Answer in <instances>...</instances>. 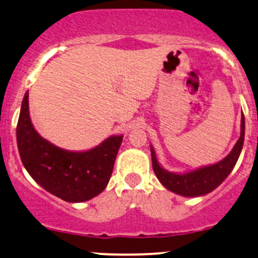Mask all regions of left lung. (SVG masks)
Instances as JSON below:
<instances>
[{
	"mask_svg": "<svg viewBox=\"0 0 258 258\" xmlns=\"http://www.w3.org/2000/svg\"><path fill=\"white\" fill-rule=\"evenodd\" d=\"M243 139H245V118H241V135L231 153L225 159L214 165L200 168L186 174H174L164 170L156 160L154 149L151 148V161L156 177L161 184L170 191L182 196H201L215 190L228 176L231 170L237 163V159L242 150Z\"/></svg>",
	"mask_w": 258,
	"mask_h": 258,
	"instance_id": "obj_1",
	"label": "left lung"
}]
</instances>
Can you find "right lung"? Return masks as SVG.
Returning a JSON list of instances; mask_svg holds the SVG:
<instances>
[{
    "label": "right lung",
    "mask_w": 258,
    "mask_h": 258,
    "mask_svg": "<svg viewBox=\"0 0 258 258\" xmlns=\"http://www.w3.org/2000/svg\"><path fill=\"white\" fill-rule=\"evenodd\" d=\"M123 135L110 137L99 147L73 153L54 147L36 132L28 114V93L17 123L21 160L37 184L68 203L99 195L109 182Z\"/></svg>",
    "instance_id": "1"
}]
</instances>
